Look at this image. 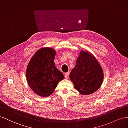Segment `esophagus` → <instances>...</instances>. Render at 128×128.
<instances>
[{
  "label": "esophagus",
  "instance_id": "obj_1",
  "mask_svg": "<svg viewBox=\"0 0 128 128\" xmlns=\"http://www.w3.org/2000/svg\"><path fill=\"white\" fill-rule=\"evenodd\" d=\"M64 76L65 77V78H68V76H69V72H66L64 74Z\"/></svg>",
  "mask_w": 128,
  "mask_h": 128
}]
</instances>
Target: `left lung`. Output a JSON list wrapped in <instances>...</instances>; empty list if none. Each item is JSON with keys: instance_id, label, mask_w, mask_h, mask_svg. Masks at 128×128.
Returning a JSON list of instances; mask_svg holds the SVG:
<instances>
[{"instance_id": "8db88e82", "label": "left lung", "mask_w": 128, "mask_h": 128, "mask_svg": "<svg viewBox=\"0 0 128 128\" xmlns=\"http://www.w3.org/2000/svg\"><path fill=\"white\" fill-rule=\"evenodd\" d=\"M69 77L78 92L83 95H88L100 89L104 74L95 57L89 51L81 50Z\"/></svg>"}]
</instances>
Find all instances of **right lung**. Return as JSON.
<instances>
[{
  "mask_svg": "<svg viewBox=\"0 0 128 128\" xmlns=\"http://www.w3.org/2000/svg\"><path fill=\"white\" fill-rule=\"evenodd\" d=\"M56 51L45 47L39 49L29 61L26 70L28 86L39 96L45 97L53 94L63 74L56 67L54 62Z\"/></svg>",
  "mask_w": 128,
  "mask_h": 128,
  "instance_id": "add662e5",
  "label": "right lung"
}]
</instances>
